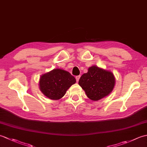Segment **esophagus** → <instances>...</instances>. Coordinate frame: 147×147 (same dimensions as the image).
<instances>
[{
  "label": "esophagus",
  "mask_w": 147,
  "mask_h": 147,
  "mask_svg": "<svg viewBox=\"0 0 147 147\" xmlns=\"http://www.w3.org/2000/svg\"><path fill=\"white\" fill-rule=\"evenodd\" d=\"M80 78V76H76V82H78Z\"/></svg>",
  "instance_id": "1"
}]
</instances>
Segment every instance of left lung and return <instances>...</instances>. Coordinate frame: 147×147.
Masks as SVG:
<instances>
[{"instance_id": "left-lung-1", "label": "left lung", "mask_w": 147, "mask_h": 147, "mask_svg": "<svg viewBox=\"0 0 147 147\" xmlns=\"http://www.w3.org/2000/svg\"><path fill=\"white\" fill-rule=\"evenodd\" d=\"M78 83L85 90L87 96L96 101L105 97L112 91L115 78L111 72L93 65L89 67L88 73L81 76Z\"/></svg>"}]
</instances>
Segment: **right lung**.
<instances>
[{
	"label": "right lung",
	"mask_w": 147,
	"mask_h": 147,
	"mask_svg": "<svg viewBox=\"0 0 147 147\" xmlns=\"http://www.w3.org/2000/svg\"><path fill=\"white\" fill-rule=\"evenodd\" d=\"M76 83V79L69 72L55 69L43 74L39 85L45 96L52 100H58L63 96L69 88Z\"/></svg>",
	"instance_id": "right-lung-1"
}]
</instances>
